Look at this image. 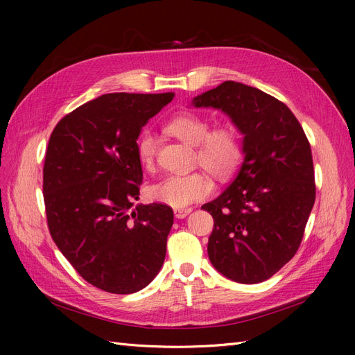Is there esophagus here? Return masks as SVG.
Segmentation results:
<instances>
[{
  "instance_id": "obj_1",
  "label": "esophagus",
  "mask_w": 355,
  "mask_h": 355,
  "mask_svg": "<svg viewBox=\"0 0 355 355\" xmlns=\"http://www.w3.org/2000/svg\"><path fill=\"white\" fill-rule=\"evenodd\" d=\"M191 211H192L191 209H176V210H175V216H176L178 219H184V218L188 216V214H189Z\"/></svg>"
}]
</instances>
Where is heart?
<instances>
[{"label":"heart","mask_w":355,"mask_h":355,"mask_svg":"<svg viewBox=\"0 0 355 355\" xmlns=\"http://www.w3.org/2000/svg\"><path fill=\"white\" fill-rule=\"evenodd\" d=\"M167 130L192 146H197L200 164L218 178L227 179L237 170L243 151L237 132L232 127H220L210 132V123L198 114L184 112L171 118ZM158 141L151 130H145L137 141V155L144 167L151 168L157 155ZM210 178L201 171L188 175H170L148 189V197L155 202L184 209L211 194Z\"/></svg>","instance_id":"heart-1"}]
</instances>
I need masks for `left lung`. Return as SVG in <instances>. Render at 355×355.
Segmentation results:
<instances>
[{
    "label": "left lung",
    "instance_id": "obj_1",
    "mask_svg": "<svg viewBox=\"0 0 355 355\" xmlns=\"http://www.w3.org/2000/svg\"><path fill=\"white\" fill-rule=\"evenodd\" d=\"M191 105L220 110L243 135L237 176L201 207L214 219L209 259L232 282L262 283L295 256L314 206L308 139L283 102L241 83L225 81Z\"/></svg>",
    "mask_w": 355,
    "mask_h": 355
}]
</instances>
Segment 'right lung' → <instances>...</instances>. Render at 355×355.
<instances>
[{
    "label": "right lung",
    "mask_w": 355,
    "mask_h": 355,
    "mask_svg": "<svg viewBox=\"0 0 355 355\" xmlns=\"http://www.w3.org/2000/svg\"><path fill=\"white\" fill-rule=\"evenodd\" d=\"M175 93L102 94L63 116L42 170L47 223L62 254L85 282L130 295L163 266L173 210L144 206L137 137Z\"/></svg>",
    "instance_id": "add662e5"
}]
</instances>
